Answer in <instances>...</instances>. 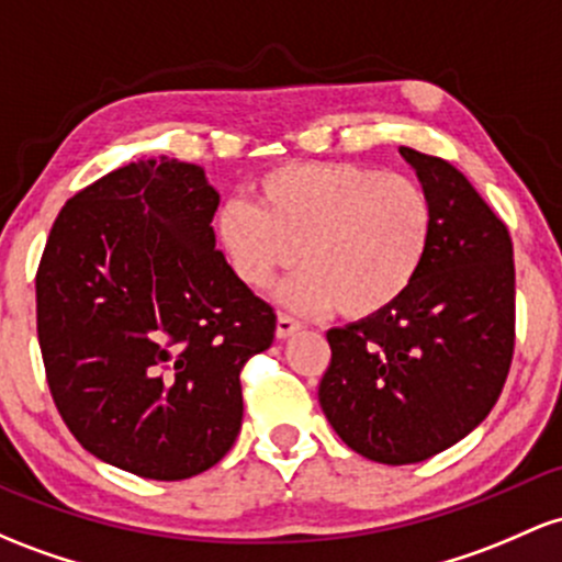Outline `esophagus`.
I'll return each mask as SVG.
<instances>
[{"mask_svg": "<svg viewBox=\"0 0 562 562\" xmlns=\"http://www.w3.org/2000/svg\"><path fill=\"white\" fill-rule=\"evenodd\" d=\"M299 328H301V323L299 319H293L291 314H280V317H277V338L293 336Z\"/></svg>", "mask_w": 562, "mask_h": 562, "instance_id": "obj_1", "label": "esophagus"}]
</instances>
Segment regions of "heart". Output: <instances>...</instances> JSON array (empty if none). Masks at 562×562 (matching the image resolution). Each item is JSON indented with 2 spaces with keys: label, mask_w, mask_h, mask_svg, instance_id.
Here are the masks:
<instances>
[{
  "label": "heart",
  "mask_w": 562,
  "mask_h": 562,
  "mask_svg": "<svg viewBox=\"0 0 562 562\" xmlns=\"http://www.w3.org/2000/svg\"><path fill=\"white\" fill-rule=\"evenodd\" d=\"M256 207L226 202L218 239L250 291L269 288L295 261L304 271L280 301L299 312L371 319L408 295L435 232L429 194L400 172L351 162H293L256 181Z\"/></svg>",
  "instance_id": "1"
}]
</instances>
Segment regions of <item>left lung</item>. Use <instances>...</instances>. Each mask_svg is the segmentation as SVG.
<instances>
[{
	"label": "left lung",
	"mask_w": 562,
	"mask_h": 562,
	"mask_svg": "<svg viewBox=\"0 0 562 562\" xmlns=\"http://www.w3.org/2000/svg\"><path fill=\"white\" fill-rule=\"evenodd\" d=\"M435 213L431 248L400 304L328 330L319 405L379 464H416L488 416L515 351V261L504 221L451 162L400 146Z\"/></svg>",
	"instance_id": "obj_1"
}]
</instances>
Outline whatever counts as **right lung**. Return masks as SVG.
I'll return each instance as SVG.
<instances>
[{"instance_id": "1", "label": "right lung", "mask_w": 562, "mask_h": 562, "mask_svg": "<svg viewBox=\"0 0 562 562\" xmlns=\"http://www.w3.org/2000/svg\"><path fill=\"white\" fill-rule=\"evenodd\" d=\"M200 165L138 159L77 191L36 271L47 384L79 446L149 480L218 464L243 427L239 371L277 317L234 277Z\"/></svg>"}]
</instances>
